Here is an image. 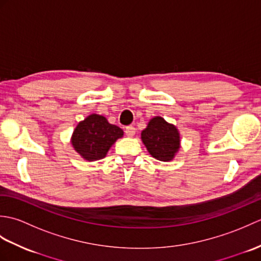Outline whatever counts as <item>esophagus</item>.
Instances as JSON below:
<instances>
[{
	"label": "esophagus",
	"mask_w": 261,
	"mask_h": 261,
	"mask_svg": "<svg viewBox=\"0 0 261 261\" xmlns=\"http://www.w3.org/2000/svg\"><path fill=\"white\" fill-rule=\"evenodd\" d=\"M124 132H125V135H126L127 137H134V136L136 135V129H135V126H132V125L126 126Z\"/></svg>",
	"instance_id": "1"
}]
</instances>
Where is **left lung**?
Returning <instances> with one entry per match:
<instances>
[{
	"label": "left lung",
	"instance_id": "left-lung-1",
	"mask_svg": "<svg viewBox=\"0 0 261 261\" xmlns=\"http://www.w3.org/2000/svg\"><path fill=\"white\" fill-rule=\"evenodd\" d=\"M141 140L148 152L160 162L173 160L180 148V137L177 127L165 121L162 116H154L141 132Z\"/></svg>",
	"mask_w": 261,
	"mask_h": 261
}]
</instances>
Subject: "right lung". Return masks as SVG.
<instances>
[{"mask_svg":"<svg viewBox=\"0 0 261 261\" xmlns=\"http://www.w3.org/2000/svg\"><path fill=\"white\" fill-rule=\"evenodd\" d=\"M121 137V127L109 123L103 115L91 114L75 127L71 145L85 160L94 162L107 156L109 149Z\"/></svg>","mask_w":261,"mask_h":261,"instance_id":"right-lung-1","label":"right lung"}]
</instances>
